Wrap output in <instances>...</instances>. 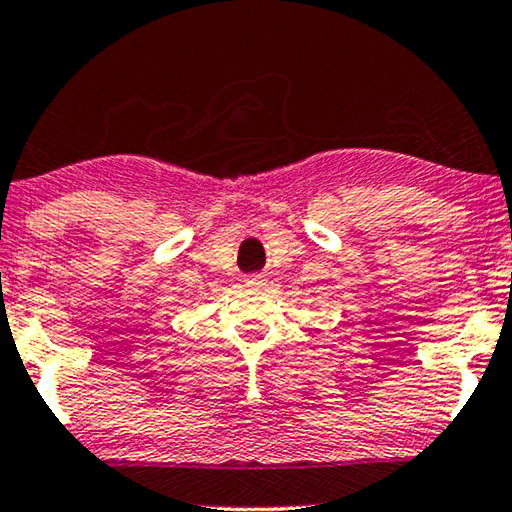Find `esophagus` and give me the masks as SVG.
Returning a JSON list of instances; mask_svg holds the SVG:
<instances>
[{"mask_svg":"<svg viewBox=\"0 0 512 512\" xmlns=\"http://www.w3.org/2000/svg\"><path fill=\"white\" fill-rule=\"evenodd\" d=\"M264 281H267V278L260 276V274H255V276H248V278H245V283L252 285V288H262Z\"/></svg>","mask_w":512,"mask_h":512,"instance_id":"1","label":"esophagus"}]
</instances>
